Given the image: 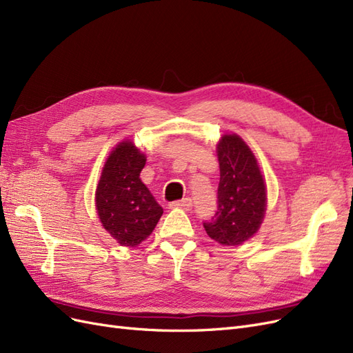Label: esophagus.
I'll return each instance as SVG.
<instances>
[{"label": "esophagus", "mask_w": 353, "mask_h": 353, "mask_svg": "<svg viewBox=\"0 0 353 353\" xmlns=\"http://www.w3.org/2000/svg\"><path fill=\"white\" fill-rule=\"evenodd\" d=\"M169 208H181V209L190 210L191 208H193V200H191L190 197H185V199H183V200L169 203Z\"/></svg>", "instance_id": "1"}]
</instances>
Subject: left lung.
Here are the masks:
<instances>
[{
	"mask_svg": "<svg viewBox=\"0 0 353 353\" xmlns=\"http://www.w3.org/2000/svg\"><path fill=\"white\" fill-rule=\"evenodd\" d=\"M218 210L203 222L208 236L222 245H240L258 232L266 210V187L254 154L236 134L218 145Z\"/></svg>",
	"mask_w": 353,
	"mask_h": 353,
	"instance_id": "left-lung-1",
	"label": "left lung"
}]
</instances>
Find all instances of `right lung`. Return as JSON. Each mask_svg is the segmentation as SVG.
Segmentation results:
<instances>
[{
    "label": "right lung",
    "instance_id": "right-lung-1",
    "mask_svg": "<svg viewBox=\"0 0 353 353\" xmlns=\"http://www.w3.org/2000/svg\"><path fill=\"white\" fill-rule=\"evenodd\" d=\"M145 156L125 140L114 147L95 191V208L104 230L126 248H137L153 232L163 209L140 174Z\"/></svg>",
    "mask_w": 353,
    "mask_h": 353
}]
</instances>
